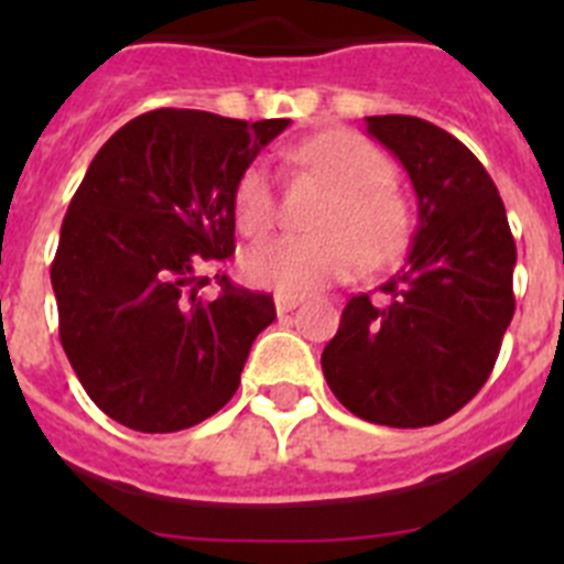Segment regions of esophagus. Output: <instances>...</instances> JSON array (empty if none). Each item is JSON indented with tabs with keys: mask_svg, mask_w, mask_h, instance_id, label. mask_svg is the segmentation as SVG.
Segmentation results:
<instances>
[{
	"mask_svg": "<svg viewBox=\"0 0 564 564\" xmlns=\"http://www.w3.org/2000/svg\"><path fill=\"white\" fill-rule=\"evenodd\" d=\"M302 302H305L302 296H288V293H279V296H276V313H279V316H285V313L296 311Z\"/></svg>",
	"mask_w": 564,
	"mask_h": 564,
	"instance_id": "34e87169",
	"label": "esophagus"
}]
</instances>
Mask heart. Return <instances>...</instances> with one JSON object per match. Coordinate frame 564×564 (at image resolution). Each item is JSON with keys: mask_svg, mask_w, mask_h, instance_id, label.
I'll list each match as a JSON object with an SVG mask.
<instances>
[{"mask_svg": "<svg viewBox=\"0 0 564 564\" xmlns=\"http://www.w3.org/2000/svg\"><path fill=\"white\" fill-rule=\"evenodd\" d=\"M296 161L336 188L313 237H276L248 248L242 271L253 285L302 296L333 282H347L364 268L387 265L406 246L410 212L390 186L392 166L381 149L347 129H330L296 149ZM234 217L248 237H265L279 203L271 174L251 163L234 183Z\"/></svg>", "mask_w": 564, "mask_h": 564, "instance_id": "obj_1", "label": "heart"}]
</instances>
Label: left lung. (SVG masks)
I'll use <instances>...</instances> for the list:
<instances>
[{
	"instance_id": "8db88e82",
	"label": "left lung",
	"mask_w": 564,
	"mask_h": 564,
	"mask_svg": "<svg viewBox=\"0 0 564 564\" xmlns=\"http://www.w3.org/2000/svg\"><path fill=\"white\" fill-rule=\"evenodd\" d=\"M364 121L410 174L417 228L381 302H347L322 370L361 421L417 430L463 410L495 370L517 246L495 181L455 134L412 115Z\"/></svg>"
}]
</instances>
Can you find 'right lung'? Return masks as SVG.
Segmentation results:
<instances>
[{"label": "right lung", "mask_w": 564, "mask_h": 564, "mask_svg": "<svg viewBox=\"0 0 564 564\" xmlns=\"http://www.w3.org/2000/svg\"><path fill=\"white\" fill-rule=\"evenodd\" d=\"M288 123L154 109L89 163L50 282L64 352L112 421L149 435L181 432L237 392L276 307L268 293L208 271L234 253V183Z\"/></svg>", "instance_id": "1"}]
</instances>
